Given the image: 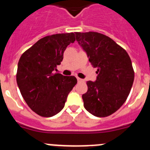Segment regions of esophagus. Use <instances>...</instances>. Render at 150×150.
<instances>
[{
    "instance_id": "esophagus-1",
    "label": "esophagus",
    "mask_w": 150,
    "mask_h": 150,
    "mask_svg": "<svg viewBox=\"0 0 150 150\" xmlns=\"http://www.w3.org/2000/svg\"><path fill=\"white\" fill-rule=\"evenodd\" d=\"M77 81L79 82V83H80V82H83L84 80H83V79H80V78L77 77Z\"/></svg>"
}]
</instances>
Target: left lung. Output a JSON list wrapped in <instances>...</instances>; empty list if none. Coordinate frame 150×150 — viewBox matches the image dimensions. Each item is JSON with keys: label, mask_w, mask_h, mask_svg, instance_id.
I'll return each mask as SVG.
<instances>
[{"label": "left lung", "mask_w": 150, "mask_h": 150, "mask_svg": "<svg viewBox=\"0 0 150 150\" xmlns=\"http://www.w3.org/2000/svg\"><path fill=\"white\" fill-rule=\"evenodd\" d=\"M76 40L86 51L98 74L95 82L86 83L83 105L97 116H110L120 109L132 89L134 71L127 52L110 38L98 32H75Z\"/></svg>", "instance_id": "obj_1"}]
</instances>
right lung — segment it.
I'll list each match as a JSON object with an SVG mask.
<instances>
[{"label":"right lung","instance_id":"1","mask_svg":"<svg viewBox=\"0 0 150 150\" xmlns=\"http://www.w3.org/2000/svg\"><path fill=\"white\" fill-rule=\"evenodd\" d=\"M74 41V33L46 36L26 50L18 61L17 84L24 100L39 116L51 117L59 113L77 83L75 76L54 73L67 46Z\"/></svg>","mask_w":150,"mask_h":150}]
</instances>
